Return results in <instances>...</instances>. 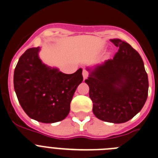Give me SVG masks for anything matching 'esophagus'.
I'll return each instance as SVG.
<instances>
[{"mask_svg":"<svg viewBox=\"0 0 158 158\" xmlns=\"http://www.w3.org/2000/svg\"><path fill=\"white\" fill-rule=\"evenodd\" d=\"M82 74H83L84 79H86V78L89 77V72L88 71V70H86V69H84V70H83V73H82Z\"/></svg>","mask_w":158,"mask_h":158,"instance_id":"esophagus-1","label":"esophagus"}]
</instances>
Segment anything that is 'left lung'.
I'll list each match as a JSON object with an SVG mask.
<instances>
[{
    "label": "left lung",
    "instance_id": "8db88e82",
    "mask_svg": "<svg viewBox=\"0 0 158 158\" xmlns=\"http://www.w3.org/2000/svg\"><path fill=\"white\" fill-rule=\"evenodd\" d=\"M118 52L98 66L85 83L94 114L106 122L129 121L142 110L148 95V76L138 52L120 39L111 40Z\"/></svg>",
    "mask_w": 158,
    "mask_h": 158
}]
</instances>
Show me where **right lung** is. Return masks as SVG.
Here are the masks:
<instances>
[{
    "label": "right lung",
    "instance_id": "right-lung-1",
    "mask_svg": "<svg viewBox=\"0 0 158 158\" xmlns=\"http://www.w3.org/2000/svg\"><path fill=\"white\" fill-rule=\"evenodd\" d=\"M39 47L20 56L14 71V89L23 110L32 119L55 123L66 118L77 88L83 81L82 69L66 74L48 67L38 57Z\"/></svg>",
    "mask_w": 158,
    "mask_h": 158
}]
</instances>
